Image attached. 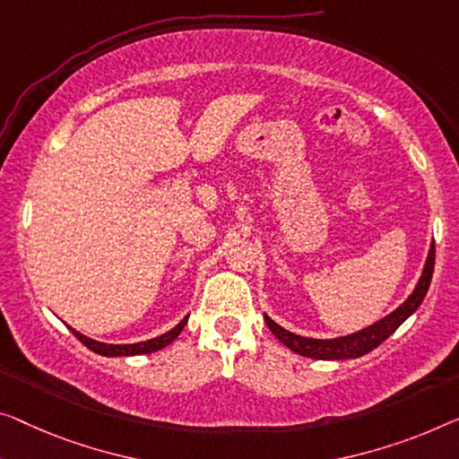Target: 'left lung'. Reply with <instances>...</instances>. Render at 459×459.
I'll return each instance as SVG.
<instances>
[{"label":"left lung","mask_w":459,"mask_h":459,"mask_svg":"<svg viewBox=\"0 0 459 459\" xmlns=\"http://www.w3.org/2000/svg\"><path fill=\"white\" fill-rule=\"evenodd\" d=\"M433 270H435V243L430 245L425 270H422V276L419 280V284H416L412 295H410L394 313H389L387 317H383L381 321H377V324L368 325L357 333H351V336H342L336 340L303 338L289 330H284V327H280L276 321H272L268 316H265V324H268L273 336L282 342L284 346H289L292 352L300 354V357L319 359V360L357 359V357H362V354L371 352L373 348H377L383 340L392 336V333L398 330V327L404 324V321L412 316L416 309H419L430 286Z\"/></svg>","instance_id":"1"}]
</instances>
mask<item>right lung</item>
<instances>
[{
    "label": "right lung",
    "mask_w": 459,
    "mask_h": 459,
    "mask_svg": "<svg viewBox=\"0 0 459 459\" xmlns=\"http://www.w3.org/2000/svg\"><path fill=\"white\" fill-rule=\"evenodd\" d=\"M186 324H187V317H183L170 332L162 333V336H159V338L138 342V344H102V342L82 336L80 332L72 330V327H70V330L74 332V336H76L82 342V344H84L86 348H91L92 352L102 354V357H134V354H150V352L160 351V348H164V346H169L170 342L179 336L183 327H186Z\"/></svg>",
    "instance_id": "right-lung-1"
}]
</instances>
